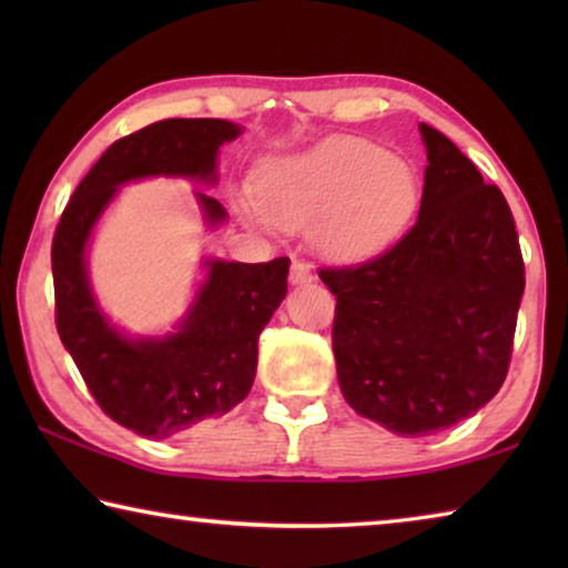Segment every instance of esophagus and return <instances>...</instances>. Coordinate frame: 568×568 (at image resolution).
<instances>
[{"instance_id": "esophagus-1", "label": "esophagus", "mask_w": 568, "mask_h": 568, "mask_svg": "<svg viewBox=\"0 0 568 568\" xmlns=\"http://www.w3.org/2000/svg\"><path fill=\"white\" fill-rule=\"evenodd\" d=\"M311 281H313L311 265H305L303 261H293V265H291V283L303 285V283H311Z\"/></svg>"}]
</instances>
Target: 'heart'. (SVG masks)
I'll return each instance as SVG.
<instances>
[{
  "label": "heart",
  "mask_w": 568,
  "mask_h": 568,
  "mask_svg": "<svg viewBox=\"0 0 568 568\" xmlns=\"http://www.w3.org/2000/svg\"><path fill=\"white\" fill-rule=\"evenodd\" d=\"M243 213L261 225L303 227L318 220V243L341 257L368 255L408 223L418 205L410 168L378 142L341 138L275 160L257 178Z\"/></svg>",
  "instance_id": "1"
}]
</instances>
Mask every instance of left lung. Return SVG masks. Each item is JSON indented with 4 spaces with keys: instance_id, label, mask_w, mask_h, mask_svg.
<instances>
[{
    "instance_id": "8db88e82",
    "label": "left lung",
    "mask_w": 568,
    "mask_h": 568,
    "mask_svg": "<svg viewBox=\"0 0 568 568\" xmlns=\"http://www.w3.org/2000/svg\"><path fill=\"white\" fill-rule=\"evenodd\" d=\"M428 150L420 210L398 243L323 265L333 353L348 406L393 434L450 428L486 406L511 363L526 271L504 192L444 132Z\"/></svg>"
}]
</instances>
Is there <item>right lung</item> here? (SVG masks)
I'll list each match as a JSON object with an SVG mask.
<instances>
[{
  "mask_svg": "<svg viewBox=\"0 0 568 568\" xmlns=\"http://www.w3.org/2000/svg\"><path fill=\"white\" fill-rule=\"evenodd\" d=\"M240 128L225 120H162L120 138L72 192L52 240L54 323L98 406L152 440L225 416L255 381L257 338L287 291V257L271 263L210 261L207 283L178 333L128 341L92 301L84 273L90 230L122 182L148 175L215 180V158ZM210 220L225 217L200 195Z\"/></svg>",
  "mask_w": 568,
  "mask_h": 568,
  "instance_id": "right-lung-1",
  "label": "right lung"
}]
</instances>
